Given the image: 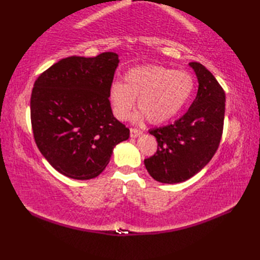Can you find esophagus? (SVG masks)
I'll list each match as a JSON object with an SVG mask.
<instances>
[{
    "mask_svg": "<svg viewBox=\"0 0 260 260\" xmlns=\"http://www.w3.org/2000/svg\"><path fill=\"white\" fill-rule=\"evenodd\" d=\"M129 132H131L132 139H136V137H139L143 134V132L140 131V129H137V128H131Z\"/></svg>",
    "mask_w": 260,
    "mask_h": 260,
    "instance_id": "esophagus-1",
    "label": "esophagus"
}]
</instances>
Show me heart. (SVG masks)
Listing matches in <instances>:
<instances>
[{
  "label": "heart",
  "mask_w": 260,
  "mask_h": 260,
  "mask_svg": "<svg viewBox=\"0 0 260 260\" xmlns=\"http://www.w3.org/2000/svg\"><path fill=\"white\" fill-rule=\"evenodd\" d=\"M194 88V79L185 70H171L157 64H143L124 74V84L115 81L108 91L113 114L126 120L137 98L141 112L135 120L145 117L153 125L164 124L174 118L189 102Z\"/></svg>",
  "instance_id": "b5f03b06"
}]
</instances>
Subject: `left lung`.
I'll list each match as a JSON object with an SVG mask.
<instances>
[{"label":"left lung","instance_id":"left-lung-1","mask_svg":"<svg viewBox=\"0 0 260 260\" xmlns=\"http://www.w3.org/2000/svg\"><path fill=\"white\" fill-rule=\"evenodd\" d=\"M199 82L198 93L187 112L173 124L156 127L157 151L144 159L147 172L161 183L184 182L206 167L221 140L224 91L214 76L199 62H190Z\"/></svg>","mask_w":260,"mask_h":260}]
</instances>
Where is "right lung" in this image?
Masks as SVG:
<instances>
[{"instance_id":"right-lung-1","label":"right lung","mask_w":260,"mask_h":260,"mask_svg":"<svg viewBox=\"0 0 260 260\" xmlns=\"http://www.w3.org/2000/svg\"><path fill=\"white\" fill-rule=\"evenodd\" d=\"M118 54L71 56L59 60L36 80L31 123L37 146L47 161L70 179L101 174L114 147L129 129L114 117L108 91Z\"/></svg>"}]
</instances>
